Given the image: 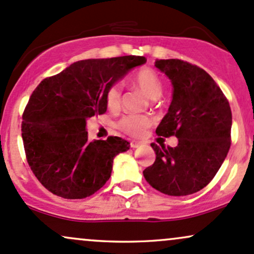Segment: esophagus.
Here are the masks:
<instances>
[{
	"label": "esophagus",
	"instance_id": "obj_1",
	"mask_svg": "<svg viewBox=\"0 0 254 254\" xmlns=\"http://www.w3.org/2000/svg\"><path fill=\"white\" fill-rule=\"evenodd\" d=\"M130 147L132 148V149H136V148H138V147H139V142L131 141V142H130Z\"/></svg>",
	"mask_w": 254,
	"mask_h": 254
}]
</instances>
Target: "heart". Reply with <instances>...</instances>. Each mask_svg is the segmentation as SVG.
Returning a JSON list of instances; mask_svg holds the SVG:
<instances>
[{"label":"heart","mask_w":254,"mask_h":254,"mask_svg":"<svg viewBox=\"0 0 254 254\" xmlns=\"http://www.w3.org/2000/svg\"><path fill=\"white\" fill-rule=\"evenodd\" d=\"M133 82L142 92L150 99H157L161 95L162 84L159 75L153 69L145 68L139 70L133 77ZM121 84L115 83L107 89L106 105L111 110H116L121 104ZM151 125V119L148 116L131 115L122 118L118 123L119 129L132 137H139Z\"/></svg>","instance_id":"obj_1"}]
</instances>
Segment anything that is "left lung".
<instances>
[{
	"mask_svg": "<svg viewBox=\"0 0 254 254\" xmlns=\"http://www.w3.org/2000/svg\"><path fill=\"white\" fill-rule=\"evenodd\" d=\"M155 66L173 87L168 112L156 133L176 136L178 145L151 143L156 159L143 176L162 193L188 196L205 188L223 164L230 148L232 111L220 87L197 65L156 60Z\"/></svg>",
	"mask_w": 254,
	"mask_h": 254,
	"instance_id": "left-lung-1",
	"label": "left lung"
}]
</instances>
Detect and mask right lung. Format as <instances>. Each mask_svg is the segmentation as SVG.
<instances>
[{"instance_id":"1","label":"right lung","mask_w":254,"mask_h":254,"mask_svg":"<svg viewBox=\"0 0 254 254\" xmlns=\"http://www.w3.org/2000/svg\"><path fill=\"white\" fill-rule=\"evenodd\" d=\"M145 62L142 56L78 61L34 89L21 131L27 162L44 188L81 199L106 184L113 159L130 143L117 136L89 141L87 119L106 112L107 89Z\"/></svg>"}]
</instances>
